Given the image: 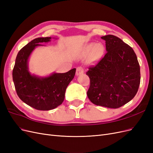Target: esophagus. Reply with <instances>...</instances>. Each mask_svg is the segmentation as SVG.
<instances>
[{"mask_svg":"<svg viewBox=\"0 0 153 153\" xmlns=\"http://www.w3.org/2000/svg\"><path fill=\"white\" fill-rule=\"evenodd\" d=\"M84 68H82V67H78L76 68V75H82L83 73H84Z\"/></svg>","mask_w":153,"mask_h":153,"instance_id":"1","label":"esophagus"}]
</instances>
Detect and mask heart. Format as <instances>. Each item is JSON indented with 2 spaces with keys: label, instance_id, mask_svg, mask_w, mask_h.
Segmentation results:
<instances>
[{
  "label": "heart",
  "instance_id": "heart-1",
  "mask_svg": "<svg viewBox=\"0 0 153 153\" xmlns=\"http://www.w3.org/2000/svg\"><path fill=\"white\" fill-rule=\"evenodd\" d=\"M104 52V47L100 44L90 43L85 45L82 52V56H87L89 55V61L91 62H96L101 57Z\"/></svg>",
  "mask_w": 153,
  "mask_h": 153
}]
</instances>
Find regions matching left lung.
Masks as SVG:
<instances>
[{"instance_id":"left-lung-1","label":"left lung","mask_w":153,"mask_h":153,"mask_svg":"<svg viewBox=\"0 0 153 153\" xmlns=\"http://www.w3.org/2000/svg\"><path fill=\"white\" fill-rule=\"evenodd\" d=\"M106 53L95 66L89 68L87 94L92 103L117 108L131 101L140 82V66L131 47L114 35L101 37Z\"/></svg>"}]
</instances>
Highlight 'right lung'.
<instances>
[{"label":"right lung","mask_w":153,"mask_h":153,"mask_svg":"<svg viewBox=\"0 0 153 153\" xmlns=\"http://www.w3.org/2000/svg\"><path fill=\"white\" fill-rule=\"evenodd\" d=\"M51 37L31 41L18 53L13 70V80L18 97L25 103L39 110H50L61 105L66 88L75 75L76 69L66 73H53L47 76L32 75L28 61L33 50L40 43H48Z\"/></svg>","instance_id":"right-lung-1"}]
</instances>
